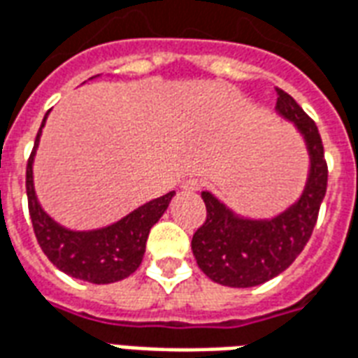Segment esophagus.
<instances>
[{"label": "esophagus", "mask_w": 358, "mask_h": 358, "mask_svg": "<svg viewBox=\"0 0 358 358\" xmlns=\"http://www.w3.org/2000/svg\"><path fill=\"white\" fill-rule=\"evenodd\" d=\"M182 187L186 189V192H197V189H201V182L197 178H187L184 184H182Z\"/></svg>", "instance_id": "obj_1"}]
</instances>
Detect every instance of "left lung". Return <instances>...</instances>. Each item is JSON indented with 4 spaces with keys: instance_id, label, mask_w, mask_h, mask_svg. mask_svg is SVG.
I'll return each mask as SVG.
<instances>
[{
    "instance_id": "8db88e82",
    "label": "left lung",
    "mask_w": 358,
    "mask_h": 358,
    "mask_svg": "<svg viewBox=\"0 0 358 358\" xmlns=\"http://www.w3.org/2000/svg\"><path fill=\"white\" fill-rule=\"evenodd\" d=\"M277 110L306 136L311 155L309 182L296 205L267 222L237 218L210 193H201L206 220L193 233L192 250L201 271L224 287H256L282 273L307 245L327 193L328 165L315 121L282 89H277Z\"/></svg>"
}]
</instances>
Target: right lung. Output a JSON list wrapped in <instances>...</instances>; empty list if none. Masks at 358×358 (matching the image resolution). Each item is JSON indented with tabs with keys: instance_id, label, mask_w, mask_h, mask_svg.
<instances>
[{
	"instance_id": "add662e5",
	"label": "right lung",
	"mask_w": 358,
	"mask_h": 358,
	"mask_svg": "<svg viewBox=\"0 0 358 358\" xmlns=\"http://www.w3.org/2000/svg\"><path fill=\"white\" fill-rule=\"evenodd\" d=\"M43 125L45 119L41 127ZM39 134L41 129L36 136V144L26 166V195H28V210H30L34 233L45 256L66 275L89 280L94 285L115 282L134 273L144 258L150 229L163 216L174 192L145 203L144 206L136 208L127 218L119 220L117 224L110 227L98 231H68L55 224L41 210L36 199L31 163L38 148Z\"/></svg>"
}]
</instances>
